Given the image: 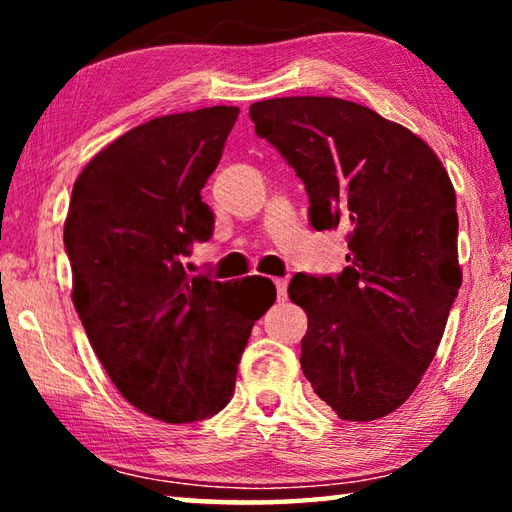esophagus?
Returning <instances> with one entry per match:
<instances>
[{"mask_svg":"<svg viewBox=\"0 0 512 512\" xmlns=\"http://www.w3.org/2000/svg\"><path fill=\"white\" fill-rule=\"evenodd\" d=\"M275 282V289H277V300H287V280H284V277H277V280H273Z\"/></svg>","mask_w":512,"mask_h":512,"instance_id":"34e87169","label":"esophagus"}]
</instances>
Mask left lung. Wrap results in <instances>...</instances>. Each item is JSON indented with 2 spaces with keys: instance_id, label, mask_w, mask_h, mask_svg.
<instances>
[{
  "instance_id": "1",
  "label": "left lung",
  "mask_w": 512,
  "mask_h": 512,
  "mask_svg": "<svg viewBox=\"0 0 512 512\" xmlns=\"http://www.w3.org/2000/svg\"><path fill=\"white\" fill-rule=\"evenodd\" d=\"M250 119L305 183L311 225L350 230V266L289 284L309 318L302 372L341 420L384 418L420 384L461 289L452 180L427 142L359 103L266 99Z\"/></svg>"
}]
</instances>
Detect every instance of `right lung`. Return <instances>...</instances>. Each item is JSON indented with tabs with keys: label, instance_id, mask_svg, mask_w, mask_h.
I'll use <instances>...</instances> for the list:
<instances>
[{
	"label": "right lung",
	"instance_id": "right-lung-1",
	"mask_svg": "<svg viewBox=\"0 0 512 512\" xmlns=\"http://www.w3.org/2000/svg\"><path fill=\"white\" fill-rule=\"evenodd\" d=\"M237 117L212 106L146 121L94 155L69 201L72 300L92 350L135 409L171 424L230 402L250 329L275 302L266 277L253 289L180 262L212 237L201 189Z\"/></svg>",
	"mask_w": 512,
	"mask_h": 512
}]
</instances>
